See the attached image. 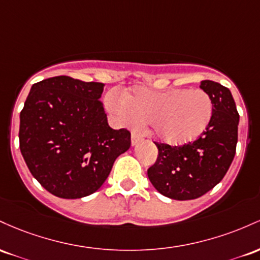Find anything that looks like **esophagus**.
Here are the masks:
<instances>
[{
  "instance_id": "esophagus-1",
  "label": "esophagus",
  "mask_w": 260,
  "mask_h": 260,
  "mask_svg": "<svg viewBox=\"0 0 260 260\" xmlns=\"http://www.w3.org/2000/svg\"><path fill=\"white\" fill-rule=\"evenodd\" d=\"M140 140H141V134L138 133V131H133V133H131V145H138Z\"/></svg>"
}]
</instances>
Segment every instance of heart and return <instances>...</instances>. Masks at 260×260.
<instances>
[{"label":"heart","instance_id":"obj_1","mask_svg":"<svg viewBox=\"0 0 260 260\" xmlns=\"http://www.w3.org/2000/svg\"><path fill=\"white\" fill-rule=\"evenodd\" d=\"M106 103L122 122L150 125L154 138L168 146L195 141L208 129L214 112L211 98L201 89L156 91L135 86L122 92L120 101L109 94Z\"/></svg>","mask_w":260,"mask_h":260}]
</instances>
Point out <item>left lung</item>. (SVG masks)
Returning a JSON list of instances; mask_svg holds the SVG:
<instances>
[{"label": "left lung", "mask_w": 260, "mask_h": 260, "mask_svg": "<svg viewBox=\"0 0 260 260\" xmlns=\"http://www.w3.org/2000/svg\"><path fill=\"white\" fill-rule=\"evenodd\" d=\"M200 88L214 106L208 129L183 146L154 142L158 157L147 171L157 191L174 200L197 199L211 190L222 180L236 153L240 115L231 92L209 80L201 81Z\"/></svg>", "instance_id": "obj_1"}]
</instances>
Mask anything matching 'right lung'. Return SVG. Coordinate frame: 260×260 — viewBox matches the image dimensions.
<instances>
[{"label": "right lung", "instance_id": "right-lung-1", "mask_svg": "<svg viewBox=\"0 0 260 260\" xmlns=\"http://www.w3.org/2000/svg\"><path fill=\"white\" fill-rule=\"evenodd\" d=\"M103 89V83L69 76L31 86L19 116V148L33 177L55 197L80 199L97 191L129 150L130 131L108 124L99 101Z\"/></svg>", "mask_w": 260, "mask_h": 260}]
</instances>
